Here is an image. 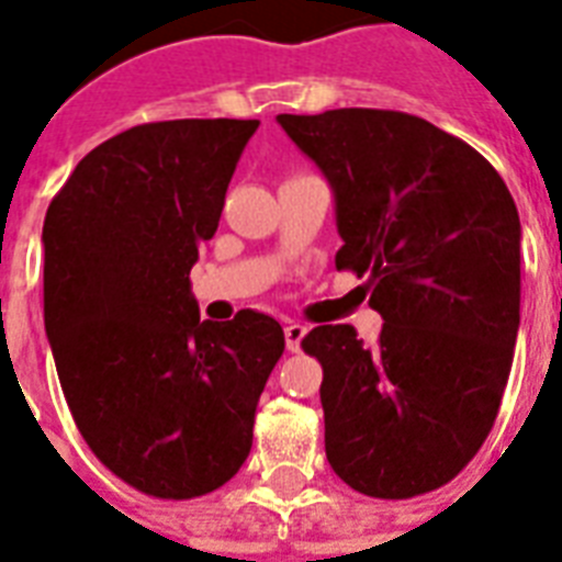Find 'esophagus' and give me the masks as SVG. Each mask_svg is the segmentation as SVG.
I'll return each mask as SVG.
<instances>
[{
	"instance_id": "34e87169",
	"label": "esophagus",
	"mask_w": 562,
	"mask_h": 562,
	"mask_svg": "<svg viewBox=\"0 0 562 562\" xmlns=\"http://www.w3.org/2000/svg\"><path fill=\"white\" fill-rule=\"evenodd\" d=\"M303 335H306V326L294 324V321H285V347L291 352L300 350V341H303Z\"/></svg>"
}]
</instances>
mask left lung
I'll return each mask as SVG.
<instances>
[{
    "instance_id": "obj_1",
    "label": "left lung",
    "mask_w": 562,
    "mask_h": 562,
    "mask_svg": "<svg viewBox=\"0 0 562 562\" xmlns=\"http://www.w3.org/2000/svg\"><path fill=\"white\" fill-rule=\"evenodd\" d=\"M277 122L335 192L338 271L368 277L384 326H315L335 475L373 498L443 487L496 423L519 333V212L472 145L400 110Z\"/></svg>"
}]
</instances>
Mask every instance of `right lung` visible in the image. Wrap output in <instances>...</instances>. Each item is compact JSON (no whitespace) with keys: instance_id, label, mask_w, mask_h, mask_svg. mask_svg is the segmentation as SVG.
Here are the masks:
<instances>
[{"instance_id":"1","label":"right lung","mask_w":562,"mask_h":562,"mask_svg":"<svg viewBox=\"0 0 562 562\" xmlns=\"http://www.w3.org/2000/svg\"><path fill=\"white\" fill-rule=\"evenodd\" d=\"M256 127L136 125L48 203L43 317L60 387L92 454L145 496L183 502L236 475L285 350L282 326L254 308L201 321L189 282Z\"/></svg>"}]
</instances>
